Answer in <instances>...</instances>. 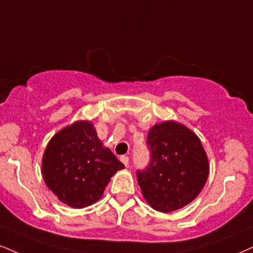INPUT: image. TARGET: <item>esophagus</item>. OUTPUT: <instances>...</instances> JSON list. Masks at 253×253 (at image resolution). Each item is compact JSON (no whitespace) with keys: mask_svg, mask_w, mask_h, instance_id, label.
<instances>
[{"mask_svg":"<svg viewBox=\"0 0 253 253\" xmlns=\"http://www.w3.org/2000/svg\"><path fill=\"white\" fill-rule=\"evenodd\" d=\"M120 160H121V163H123L125 166H128V163H129V159H128V157H126V156H123V157L120 158Z\"/></svg>","mask_w":253,"mask_h":253,"instance_id":"1","label":"esophagus"}]
</instances>
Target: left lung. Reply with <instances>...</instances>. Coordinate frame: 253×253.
<instances>
[{"label":"left lung","mask_w":253,"mask_h":253,"mask_svg":"<svg viewBox=\"0 0 253 253\" xmlns=\"http://www.w3.org/2000/svg\"><path fill=\"white\" fill-rule=\"evenodd\" d=\"M148 166L136 171L142 196L154 210L172 212L196 199L209 176V160L200 139L184 125L164 121L147 135Z\"/></svg>","instance_id":"8db88e82"}]
</instances>
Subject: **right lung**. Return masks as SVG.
Returning a JSON list of instances; mask_svg holds the SVG:
<instances>
[{
	"instance_id": "right-lung-1",
	"label": "right lung",
	"mask_w": 253,
	"mask_h": 253,
	"mask_svg": "<svg viewBox=\"0 0 253 253\" xmlns=\"http://www.w3.org/2000/svg\"><path fill=\"white\" fill-rule=\"evenodd\" d=\"M124 164L97 138L90 121H77L56 133L45 147L42 175L63 204L82 209L101 198Z\"/></svg>"
}]
</instances>
